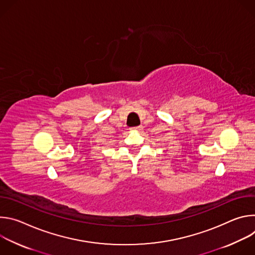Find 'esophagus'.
Returning <instances> with one entry per match:
<instances>
[{"mask_svg":"<svg viewBox=\"0 0 255 255\" xmlns=\"http://www.w3.org/2000/svg\"><path fill=\"white\" fill-rule=\"evenodd\" d=\"M143 129V126H136V127H133V128H131V130H133V131H141Z\"/></svg>","mask_w":255,"mask_h":255,"instance_id":"esophagus-1","label":"esophagus"}]
</instances>
